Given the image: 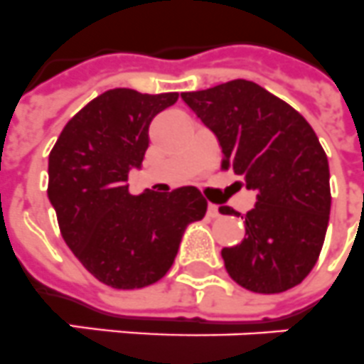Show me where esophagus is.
<instances>
[{
    "label": "esophagus",
    "instance_id": "obj_1",
    "mask_svg": "<svg viewBox=\"0 0 364 364\" xmlns=\"http://www.w3.org/2000/svg\"><path fill=\"white\" fill-rule=\"evenodd\" d=\"M209 216L210 218H216V216H220V210H218V205H215V203H209Z\"/></svg>",
    "mask_w": 364,
    "mask_h": 364
}]
</instances>
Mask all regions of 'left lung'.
Segmentation results:
<instances>
[{"instance_id": "8db88e82", "label": "left lung", "mask_w": 364, "mask_h": 364, "mask_svg": "<svg viewBox=\"0 0 364 364\" xmlns=\"http://www.w3.org/2000/svg\"><path fill=\"white\" fill-rule=\"evenodd\" d=\"M181 97L218 139L222 168L257 194L242 216L244 240L222 250L225 270L252 292L289 291L313 270L328 231L329 164L318 136L289 103L246 79ZM220 213L240 216L228 205Z\"/></svg>"}]
</instances>
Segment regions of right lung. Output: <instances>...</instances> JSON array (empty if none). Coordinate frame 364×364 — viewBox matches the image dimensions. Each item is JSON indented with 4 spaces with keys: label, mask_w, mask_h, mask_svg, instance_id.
<instances>
[{
    "label": "right lung",
    "mask_w": 364,
    "mask_h": 364,
    "mask_svg": "<svg viewBox=\"0 0 364 364\" xmlns=\"http://www.w3.org/2000/svg\"><path fill=\"white\" fill-rule=\"evenodd\" d=\"M179 94L112 88L94 97L68 124L50 154L48 198L60 233L85 268L112 289H142L173 264L185 229L205 216L196 187L133 196L149 124Z\"/></svg>",
    "instance_id": "1"
}]
</instances>
